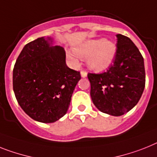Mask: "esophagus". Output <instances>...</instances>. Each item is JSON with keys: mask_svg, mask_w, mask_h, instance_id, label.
I'll use <instances>...</instances> for the list:
<instances>
[{"mask_svg": "<svg viewBox=\"0 0 157 157\" xmlns=\"http://www.w3.org/2000/svg\"><path fill=\"white\" fill-rule=\"evenodd\" d=\"M87 74H88V72H87L86 71H85V70H81V77H83V78H85V77H86Z\"/></svg>", "mask_w": 157, "mask_h": 157, "instance_id": "esophagus-1", "label": "esophagus"}]
</instances>
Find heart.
<instances>
[{
  "label": "heart",
  "instance_id": "b5f03b06",
  "mask_svg": "<svg viewBox=\"0 0 157 157\" xmlns=\"http://www.w3.org/2000/svg\"><path fill=\"white\" fill-rule=\"evenodd\" d=\"M117 47L113 41L105 39H90L74 48V52L68 51L67 57L72 62H77L79 58L85 60L89 68L104 71L111 66L115 59Z\"/></svg>",
  "mask_w": 157,
  "mask_h": 157
}]
</instances>
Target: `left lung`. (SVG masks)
Here are the masks:
<instances>
[{
    "label": "left lung",
    "mask_w": 157,
    "mask_h": 157,
    "mask_svg": "<svg viewBox=\"0 0 157 157\" xmlns=\"http://www.w3.org/2000/svg\"><path fill=\"white\" fill-rule=\"evenodd\" d=\"M113 64L103 73H89L90 95L97 109L119 117L130 111L142 96L145 86L144 58L127 36L117 34Z\"/></svg>",
    "instance_id": "obj_1"
}]
</instances>
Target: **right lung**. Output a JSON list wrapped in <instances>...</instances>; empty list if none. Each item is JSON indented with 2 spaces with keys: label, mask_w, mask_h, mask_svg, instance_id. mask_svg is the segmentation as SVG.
<instances>
[{
  "label": "right lung",
  "mask_w": 157,
  "mask_h": 157,
  "mask_svg": "<svg viewBox=\"0 0 157 157\" xmlns=\"http://www.w3.org/2000/svg\"><path fill=\"white\" fill-rule=\"evenodd\" d=\"M80 72L68 68L65 51L52 38L39 37L23 48L13 73L15 97L24 112L41 123L66 114Z\"/></svg>",
  "instance_id": "right-lung-1"
}]
</instances>
